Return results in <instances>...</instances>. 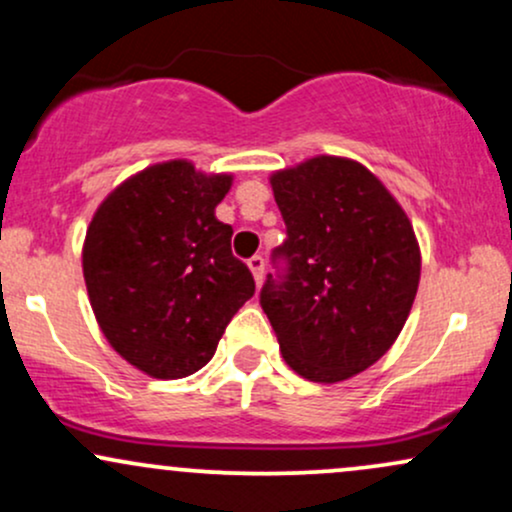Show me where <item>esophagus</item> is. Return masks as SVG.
I'll list each match as a JSON object with an SVG mask.
<instances>
[{
    "instance_id": "obj_1",
    "label": "esophagus",
    "mask_w": 512,
    "mask_h": 512,
    "mask_svg": "<svg viewBox=\"0 0 512 512\" xmlns=\"http://www.w3.org/2000/svg\"><path fill=\"white\" fill-rule=\"evenodd\" d=\"M248 267H250L252 276H255L257 284H262V276H264V257H262V255L250 257V260H248Z\"/></svg>"
}]
</instances>
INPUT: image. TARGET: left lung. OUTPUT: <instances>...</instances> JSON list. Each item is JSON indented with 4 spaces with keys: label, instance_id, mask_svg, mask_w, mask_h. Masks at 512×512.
I'll return each mask as SVG.
<instances>
[{
    "label": "left lung",
    "instance_id": "8db88e82",
    "mask_svg": "<svg viewBox=\"0 0 512 512\" xmlns=\"http://www.w3.org/2000/svg\"><path fill=\"white\" fill-rule=\"evenodd\" d=\"M286 240L260 305L284 361L313 383L351 378L395 344L421 276L414 228L361 163L315 156L272 175Z\"/></svg>",
    "mask_w": 512,
    "mask_h": 512
}]
</instances>
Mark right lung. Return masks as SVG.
I'll use <instances>...</instances> for the list:
<instances>
[{
	"mask_svg": "<svg viewBox=\"0 0 512 512\" xmlns=\"http://www.w3.org/2000/svg\"><path fill=\"white\" fill-rule=\"evenodd\" d=\"M231 175L168 161L122 182L93 214L84 243L91 308L110 346L151 378L207 366L231 317L255 293L214 216Z\"/></svg>",
	"mask_w": 512,
	"mask_h": 512,
	"instance_id": "right-lung-1",
	"label": "right lung"
}]
</instances>
